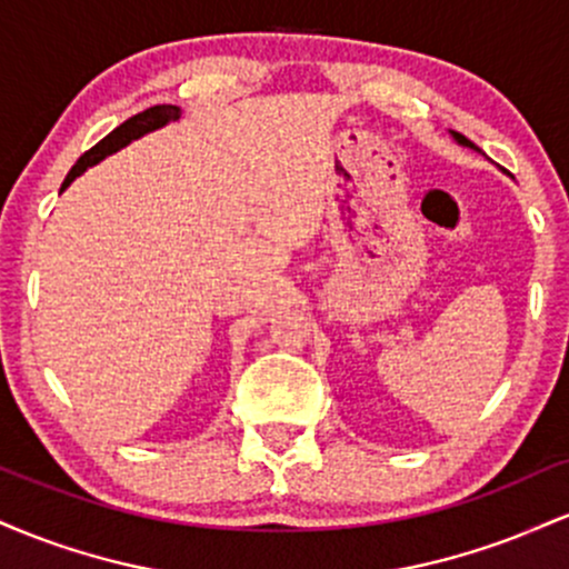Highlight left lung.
<instances>
[{"label": "left lung", "mask_w": 569, "mask_h": 569, "mask_svg": "<svg viewBox=\"0 0 569 569\" xmlns=\"http://www.w3.org/2000/svg\"><path fill=\"white\" fill-rule=\"evenodd\" d=\"M452 136H455V141H457V143H462V147H471V149H479V147H476V143H473V141H468V139H466V136H462V133H455V130H452Z\"/></svg>", "instance_id": "left-lung-1"}]
</instances>
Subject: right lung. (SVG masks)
I'll list each match as a JSON object with an SVG mask.
<instances>
[{"mask_svg": "<svg viewBox=\"0 0 569 569\" xmlns=\"http://www.w3.org/2000/svg\"><path fill=\"white\" fill-rule=\"evenodd\" d=\"M179 117H181V109L173 107V103H158V107H149V109H143V112L133 114L130 120L122 122V126H117L112 133L107 136V139L98 141L93 149H88V152H84L82 158L71 166V171L67 173V179H63V184H61V192L77 179V176H82L84 171H88L90 166H96V162L109 158V154L120 152V149L128 147L130 141L141 139V136L152 133V130L168 126V122H176Z\"/></svg>", "mask_w": 569, "mask_h": 569, "instance_id": "obj_1", "label": "right lung"}]
</instances>
